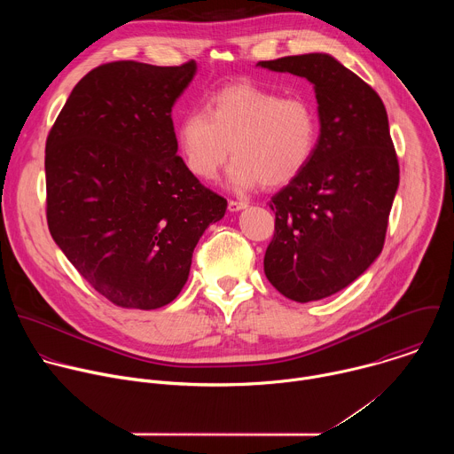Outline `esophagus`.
I'll list each match as a JSON object with an SVG mask.
<instances>
[{"mask_svg": "<svg viewBox=\"0 0 454 454\" xmlns=\"http://www.w3.org/2000/svg\"><path fill=\"white\" fill-rule=\"evenodd\" d=\"M246 207H247L246 201H233V200H231V201L228 203V210H230V212H239V210H244Z\"/></svg>", "mask_w": 454, "mask_h": 454, "instance_id": "esophagus-1", "label": "esophagus"}]
</instances>
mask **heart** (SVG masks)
Wrapping results in <instances>:
<instances>
[{
  "label": "heart",
  "mask_w": 454,
  "mask_h": 454,
  "mask_svg": "<svg viewBox=\"0 0 454 454\" xmlns=\"http://www.w3.org/2000/svg\"><path fill=\"white\" fill-rule=\"evenodd\" d=\"M319 137L310 100L282 97L253 82H235L214 91L205 109L186 111L176 125V142L186 168L210 181L228 161L231 186L258 183L282 186L309 165Z\"/></svg>",
  "instance_id": "obj_1"
}]
</instances>
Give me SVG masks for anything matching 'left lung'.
<instances>
[{"label":"left lung","mask_w":454,"mask_h":454,"mask_svg":"<svg viewBox=\"0 0 454 454\" xmlns=\"http://www.w3.org/2000/svg\"><path fill=\"white\" fill-rule=\"evenodd\" d=\"M314 84L319 137L309 165L271 198L275 235L264 271L286 298H327L379 256L399 186V161L380 97L327 53L261 60Z\"/></svg>","instance_id":"obj_1"}]
</instances>
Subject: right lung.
Returning a JSON list of instances; mask_svg holds the SVG:
<instances>
[{
	"instance_id": "right-lung-1",
	"label": "right lung",
	"mask_w": 454,
	"mask_h": 454,
	"mask_svg": "<svg viewBox=\"0 0 454 454\" xmlns=\"http://www.w3.org/2000/svg\"><path fill=\"white\" fill-rule=\"evenodd\" d=\"M196 60L107 62L84 75L46 138V221L111 303L151 310L186 284L192 253L226 200L177 156L172 106Z\"/></svg>"
}]
</instances>
